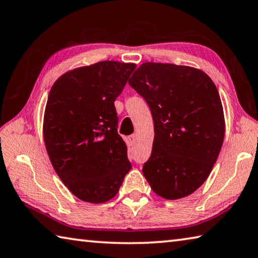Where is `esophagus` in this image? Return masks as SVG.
<instances>
[{
	"instance_id": "esophagus-1",
	"label": "esophagus",
	"mask_w": 258,
	"mask_h": 258,
	"mask_svg": "<svg viewBox=\"0 0 258 258\" xmlns=\"http://www.w3.org/2000/svg\"><path fill=\"white\" fill-rule=\"evenodd\" d=\"M129 142H130V144L136 143V136H135V135H132V136H129Z\"/></svg>"
}]
</instances>
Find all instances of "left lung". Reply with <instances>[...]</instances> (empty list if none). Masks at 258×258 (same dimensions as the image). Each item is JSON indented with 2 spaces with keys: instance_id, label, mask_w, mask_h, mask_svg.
<instances>
[{
  "instance_id": "obj_1",
  "label": "left lung",
  "mask_w": 258,
  "mask_h": 258,
  "mask_svg": "<svg viewBox=\"0 0 258 258\" xmlns=\"http://www.w3.org/2000/svg\"><path fill=\"white\" fill-rule=\"evenodd\" d=\"M129 85L154 120L152 155L143 166L152 190L170 201L189 196L209 178L223 144L218 88L197 68L155 62L143 63Z\"/></svg>"
}]
</instances>
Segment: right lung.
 Returning <instances> with one entry per match:
<instances>
[{"label":"right lung","instance_id":"right-lung-1","mask_svg":"<svg viewBox=\"0 0 258 258\" xmlns=\"http://www.w3.org/2000/svg\"><path fill=\"white\" fill-rule=\"evenodd\" d=\"M135 69V63L97 62L67 71L49 90L45 147L62 182L84 202L112 200L132 169L114 101Z\"/></svg>","mask_w":258,"mask_h":258}]
</instances>
